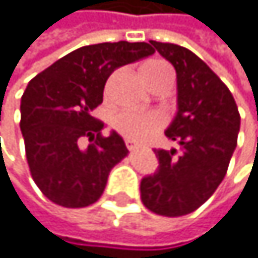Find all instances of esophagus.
<instances>
[{
	"label": "esophagus",
	"mask_w": 258,
	"mask_h": 258,
	"mask_svg": "<svg viewBox=\"0 0 258 258\" xmlns=\"http://www.w3.org/2000/svg\"><path fill=\"white\" fill-rule=\"evenodd\" d=\"M126 148H128V151H130V152H135V151H138V149H140L138 144H135V143H132V141H126Z\"/></svg>",
	"instance_id": "obj_1"
}]
</instances>
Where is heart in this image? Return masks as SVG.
Returning <instances> with one entry per match:
<instances>
[{"label": "heart", "instance_id": "obj_1", "mask_svg": "<svg viewBox=\"0 0 258 258\" xmlns=\"http://www.w3.org/2000/svg\"><path fill=\"white\" fill-rule=\"evenodd\" d=\"M168 67L160 60H149L143 66V72ZM165 125V117L159 112H138V110H123L115 115L114 126L115 130L128 141L144 143L151 140L162 126Z\"/></svg>", "mask_w": 258, "mask_h": 258}]
</instances>
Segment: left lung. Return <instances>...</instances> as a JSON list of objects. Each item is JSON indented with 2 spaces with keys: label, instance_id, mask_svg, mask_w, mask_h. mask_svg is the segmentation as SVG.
Instances as JSON below:
<instances>
[{
  "label": "left lung",
  "instance_id": "8db88e82",
  "mask_svg": "<svg viewBox=\"0 0 258 258\" xmlns=\"http://www.w3.org/2000/svg\"><path fill=\"white\" fill-rule=\"evenodd\" d=\"M151 44L176 70L178 112L165 136L178 149H154L159 170L141 180V201L157 215L181 217L199 209L223 181L241 117L228 86L192 51Z\"/></svg>",
  "mask_w": 258,
  "mask_h": 258
}]
</instances>
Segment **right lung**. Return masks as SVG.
I'll list each match as a JSON object with an SVG mask.
<instances>
[{"label": "right lung", "instance_id": "obj_1", "mask_svg": "<svg viewBox=\"0 0 258 258\" xmlns=\"http://www.w3.org/2000/svg\"><path fill=\"white\" fill-rule=\"evenodd\" d=\"M154 54L149 43H99L78 48L32 78L20 102V132L33 181L67 209L94 204L107 176L128 156L122 136H104L93 117L115 69ZM90 143L83 148L81 141Z\"/></svg>", "mask_w": 258, "mask_h": 258}]
</instances>
